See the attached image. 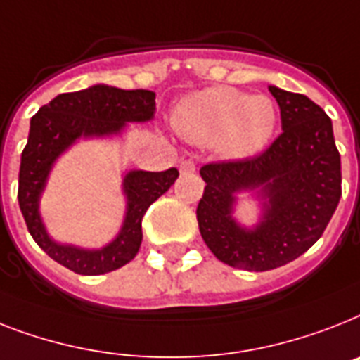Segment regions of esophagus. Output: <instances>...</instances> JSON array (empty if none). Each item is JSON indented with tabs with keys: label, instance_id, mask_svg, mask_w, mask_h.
Returning a JSON list of instances; mask_svg holds the SVG:
<instances>
[{
	"label": "esophagus",
	"instance_id": "1",
	"mask_svg": "<svg viewBox=\"0 0 360 360\" xmlns=\"http://www.w3.org/2000/svg\"><path fill=\"white\" fill-rule=\"evenodd\" d=\"M179 172H181V174H194V172H195V165H194V160H192V159H185V160H181V165H179Z\"/></svg>",
	"mask_w": 360,
	"mask_h": 360
}]
</instances>
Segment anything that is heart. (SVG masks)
Returning <instances> with one entry per match:
<instances>
[{"label":"heart","instance_id":"1","mask_svg":"<svg viewBox=\"0 0 360 360\" xmlns=\"http://www.w3.org/2000/svg\"><path fill=\"white\" fill-rule=\"evenodd\" d=\"M279 110L268 96H248L233 86H210L181 99L174 127L183 139L216 146L229 159H250L270 144Z\"/></svg>","mask_w":360,"mask_h":360}]
</instances>
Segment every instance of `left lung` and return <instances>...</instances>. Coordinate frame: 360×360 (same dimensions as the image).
Returning <instances> with one entry per match:
<instances>
[{"label": "left lung", "instance_id": "1", "mask_svg": "<svg viewBox=\"0 0 360 360\" xmlns=\"http://www.w3.org/2000/svg\"><path fill=\"white\" fill-rule=\"evenodd\" d=\"M281 109L283 133L257 157L210 162L198 205L203 240L218 261L266 271L303 255L323 235L342 195L340 153L331 118L303 94L270 86ZM257 189L262 221L253 230L232 218L234 194Z\"/></svg>", "mask_w": 360, "mask_h": 360}]
</instances>
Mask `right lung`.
Wrapping results in <instances>:
<instances>
[{
    "label": "right lung",
    "mask_w": 360,
    "mask_h": 360,
    "mask_svg": "<svg viewBox=\"0 0 360 360\" xmlns=\"http://www.w3.org/2000/svg\"><path fill=\"white\" fill-rule=\"evenodd\" d=\"M155 114V92L122 90L107 84L58 94L31 118L27 146L22 151L18 177V203L23 220L38 246L53 261L81 276H99L118 270L139 253L142 244V218L177 179V168L166 172L131 170L124 177L127 212L118 236L101 250L58 244L51 240L40 216V195L55 160L77 139L110 136L127 122H148Z\"/></svg>",
    "instance_id": "right-lung-1"
}]
</instances>
